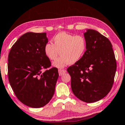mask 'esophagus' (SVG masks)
Returning a JSON list of instances; mask_svg holds the SVG:
<instances>
[{"mask_svg": "<svg viewBox=\"0 0 125 125\" xmlns=\"http://www.w3.org/2000/svg\"><path fill=\"white\" fill-rule=\"evenodd\" d=\"M66 72V70L65 69H59V73L60 76L62 75L64 73H65Z\"/></svg>", "mask_w": 125, "mask_h": 125, "instance_id": "34e87169", "label": "esophagus"}]
</instances>
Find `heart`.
<instances>
[{"mask_svg":"<svg viewBox=\"0 0 125 125\" xmlns=\"http://www.w3.org/2000/svg\"><path fill=\"white\" fill-rule=\"evenodd\" d=\"M86 50V41L82 35H74L61 32L53 38V44L48 43L44 47V52L48 58L55 60L53 66L64 68L69 64H74L83 56Z\"/></svg>","mask_w":125,"mask_h":125,"instance_id":"1","label":"heart"}]
</instances>
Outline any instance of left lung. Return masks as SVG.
<instances>
[{
	"label": "left lung",
	"instance_id": "obj_1",
	"mask_svg": "<svg viewBox=\"0 0 125 125\" xmlns=\"http://www.w3.org/2000/svg\"><path fill=\"white\" fill-rule=\"evenodd\" d=\"M83 34L86 51L67 71L71 77L73 94L79 100L90 103L101 100L111 91L117 64L107 38L93 29H87Z\"/></svg>",
	"mask_w": 125,
	"mask_h": 125
}]
</instances>
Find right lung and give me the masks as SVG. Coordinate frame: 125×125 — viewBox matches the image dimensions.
I'll return each mask as SVG.
<instances>
[{
  "instance_id": "obj_1",
  "label": "right lung",
  "mask_w": 125,
  "mask_h": 125,
  "mask_svg": "<svg viewBox=\"0 0 125 125\" xmlns=\"http://www.w3.org/2000/svg\"><path fill=\"white\" fill-rule=\"evenodd\" d=\"M46 32H28L12 47L8 55V75L10 86L21 103L41 108L49 103L55 93L58 69L51 66L44 52L48 43Z\"/></svg>"
}]
</instances>
